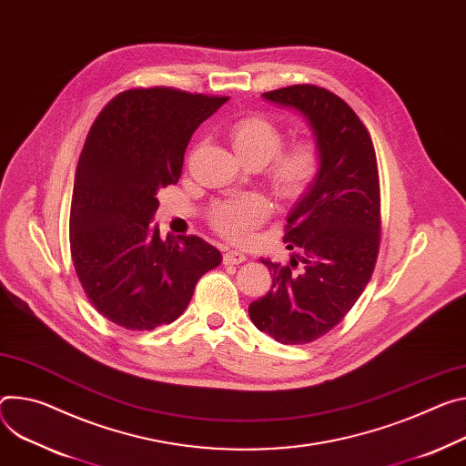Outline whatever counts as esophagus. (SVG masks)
Segmentation results:
<instances>
[{"label":"esophagus","mask_w":466,"mask_h":466,"mask_svg":"<svg viewBox=\"0 0 466 466\" xmlns=\"http://www.w3.org/2000/svg\"><path fill=\"white\" fill-rule=\"evenodd\" d=\"M247 260V257L243 255V252L239 250H227L223 255V262L225 264H230V266H238V264H243Z\"/></svg>","instance_id":"obj_1"}]
</instances>
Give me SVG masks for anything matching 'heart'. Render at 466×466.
Masks as SVG:
<instances>
[{
	"label": "heart",
	"instance_id": "heart-1",
	"mask_svg": "<svg viewBox=\"0 0 466 466\" xmlns=\"http://www.w3.org/2000/svg\"><path fill=\"white\" fill-rule=\"evenodd\" d=\"M282 130L264 115H248L230 126V141L245 163L266 165L275 193L286 200L301 198L314 184L321 156L310 139L282 147ZM269 202L260 195H243L219 202L211 209L209 221L223 236L243 241L269 218Z\"/></svg>",
	"mask_w": 466,
	"mask_h": 466
}]
</instances>
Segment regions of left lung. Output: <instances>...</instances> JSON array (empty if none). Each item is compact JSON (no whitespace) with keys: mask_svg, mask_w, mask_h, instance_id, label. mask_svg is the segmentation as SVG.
<instances>
[{"mask_svg":"<svg viewBox=\"0 0 466 466\" xmlns=\"http://www.w3.org/2000/svg\"><path fill=\"white\" fill-rule=\"evenodd\" d=\"M262 96L301 113L321 156L314 184L288 216L284 243L299 255L288 266L262 258L273 284L248 305L262 332L301 346L340 323L371 279L380 239L377 159L366 126L334 93L291 86Z\"/></svg>","mask_w":466,"mask_h":466,"instance_id":"obj_1","label":"left lung"}]
</instances>
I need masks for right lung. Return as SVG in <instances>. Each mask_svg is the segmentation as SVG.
<instances>
[{
    "label": "right lung",
    "mask_w": 466,
    "mask_h": 466,
    "mask_svg": "<svg viewBox=\"0 0 466 466\" xmlns=\"http://www.w3.org/2000/svg\"><path fill=\"white\" fill-rule=\"evenodd\" d=\"M228 96L171 87L116 95L83 145L70 206V252L93 307L115 325L152 330L189 305L221 252L198 236L159 238L157 191L175 186L193 132Z\"/></svg>",
    "instance_id": "right-lung-1"
}]
</instances>
